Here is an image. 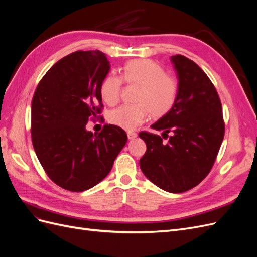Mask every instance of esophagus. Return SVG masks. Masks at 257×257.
Returning <instances> with one entry per match:
<instances>
[{
  "mask_svg": "<svg viewBox=\"0 0 257 257\" xmlns=\"http://www.w3.org/2000/svg\"><path fill=\"white\" fill-rule=\"evenodd\" d=\"M137 137V133L135 132H127V138L128 139H134Z\"/></svg>",
  "mask_w": 257,
  "mask_h": 257,
  "instance_id": "obj_1",
  "label": "esophagus"
}]
</instances>
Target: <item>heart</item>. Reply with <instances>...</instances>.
Returning a JSON list of instances; mask_svg holds the SVG:
<instances>
[{
    "label": "heart",
    "instance_id": "obj_1",
    "mask_svg": "<svg viewBox=\"0 0 257 257\" xmlns=\"http://www.w3.org/2000/svg\"><path fill=\"white\" fill-rule=\"evenodd\" d=\"M122 78L128 84L139 88L134 105H122L109 114V122L123 130L132 131L142 124L148 114L161 119L174 108L178 97V83L157 62L149 59H135L126 62L121 68ZM122 79L107 75L100 82L99 94L107 105L119 100Z\"/></svg>",
    "mask_w": 257,
    "mask_h": 257
}]
</instances>
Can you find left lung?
Instances as JSON below:
<instances>
[{
	"mask_svg": "<svg viewBox=\"0 0 257 257\" xmlns=\"http://www.w3.org/2000/svg\"><path fill=\"white\" fill-rule=\"evenodd\" d=\"M178 78L177 102L151 127L161 136L141 132L147 151L139 161L144 175L160 189L182 193L204 180L211 170L224 138L222 105L213 83L195 62L170 58ZM169 133L171 135L168 136Z\"/></svg>",
	"mask_w": 257,
	"mask_h": 257,
	"instance_id": "8db88e82",
	"label": "left lung"
}]
</instances>
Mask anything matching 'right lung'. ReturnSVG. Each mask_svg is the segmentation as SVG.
I'll list each match as a JSON object with an SVG mask.
<instances>
[{"instance_id": "1", "label": "right lung", "mask_w": 257, "mask_h": 257, "mask_svg": "<svg viewBox=\"0 0 257 257\" xmlns=\"http://www.w3.org/2000/svg\"><path fill=\"white\" fill-rule=\"evenodd\" d=\"M109 69L102 51H76L58 61L35 90L34 150L46 174L65 190L83 192L99 183L127 142L124 130L112 124L100 133L85 128L102 112L99 85Z\"/></svg>"}]
</instances>
